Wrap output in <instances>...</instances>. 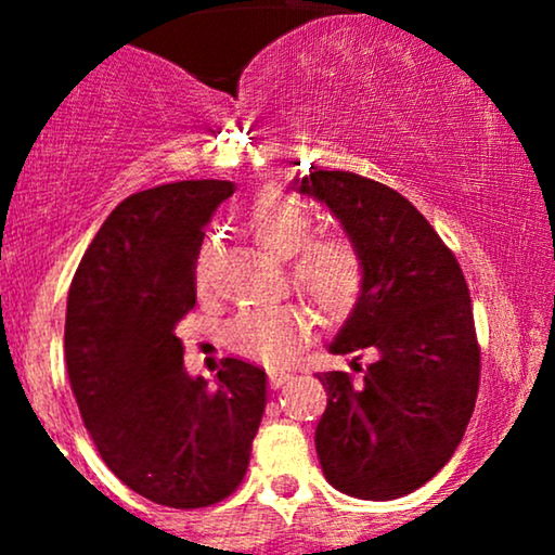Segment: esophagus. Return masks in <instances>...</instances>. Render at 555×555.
Instances as JSON below:
<instances>
[{"instance_id":"1","label":"esophagus","mask_w":555,"mask_h":555,"mask_svg":"<svg viewBox=\"0 0 555 555\" xmlns=\"http://www.w3.org/2000/svg\"><path fill=\"white\" fill-rule=\"evenodd\" d=\"M269 380H271L273 388H279V386L289 384L292 373H289V371H279V367H273V371H269Z\"/></svg>"}]
</instances>
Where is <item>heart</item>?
Masks as SVG:
<instances>
[{"label": "heart", "mask_w": 555, "mask_h": 555, "mask_svg": "<svg viewBox=\"0 0 555 555\" xmlns=\"http://www.w3.org/2000/svg\"><path fill=\"white\" fill-rule=\"evenodd\" d=\"M247 227L260 247L286 258L289 286L308 299L323 321H341L360 302L365 289V258L358 242L341 232L313 234V219L297 201L282 193H263L247 211ZM206 256L195 266L197 289H206ZM310 315L295 302L242 310L227 323L224 339L232 352L266 365L284 362L308 339Z\"/></svg>", "instance_id": "obj_1"}]
</instances>
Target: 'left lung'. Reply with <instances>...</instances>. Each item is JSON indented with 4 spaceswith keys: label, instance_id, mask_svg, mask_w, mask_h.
Masks as SVG:
<instances>
[{
    "label": "left lung",
    "instance_id": "1",
    "mask_svg": "<svg viewBox=\"0 0 555 555\" xmlns=\"http://www.w3.org/2000/svg\"><path fill=\"white\" fill-rule=\"evenodd\" d=\"M297 190L323 201L365 258V289L331 352H371L318 373L323 475L354 499L391 501L430 480L462 443L480 388L473 299L451 247L384 182L310 167Z\"/></svg>",
    "mask_w": 555,
    "mask_h": 555
}]
</instances>
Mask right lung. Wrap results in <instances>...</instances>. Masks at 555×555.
Here are the masks:
<instances>
[{
    "instance_id": "right-lung-1",
    "label": "right lung",
    "mask_w": 555,
    "mask_h": 555,
    "mask_svg": "<svg viewBox=\"0 0 555 555\" xmlns=\"http://www.w3.org/2000/svg\"><path fill=\"white\" fill-rule=\"evenodd\" d=\"M227 180L158 184L125 197L82 256L67 297L65 360L101 460L171 508L229 499L266 410V371L224 358L216 384L184 373L177 323L195 308L203 229Z\"/></svg>"
}]
</instances>
